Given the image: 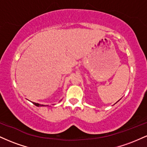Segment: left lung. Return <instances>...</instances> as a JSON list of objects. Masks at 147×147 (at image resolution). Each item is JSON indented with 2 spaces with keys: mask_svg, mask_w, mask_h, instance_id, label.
<instances>
[{
  "mask_svg": "<svg viewBox=\"0 0 147 147\" xmlns=\"http://www.w3.org/2000/svg\"><path fill=\"white\" fill-rule=\"evenodd\" d=\"M117 102H118V101H117ZM117 102H116V103H117ZM116 103H115V104H116Z\"/></svg>",
  "mask_w": 147,
  "mask_h": 147,
  "instance_id": "1",
  "label": "left lung"
}]
</instances>
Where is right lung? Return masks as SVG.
I'll return each mask as SVG.
<instances>
[{
  "instance_id": "right-lung-1",
  "label": "right lung",
  "mask_w": 147,
  "mask_h": 147,
  "mask_svg": "<svg viewBox=\"0 0 147 147\" xmlns=\"http://www.w3.org/2000/svg\"><path fill=\"white\" fill-rule=\"evenodd\" d=\"M33 103V104H34L35 106H48V105H43V104H38V103H35V102H32Z\"/></svg>"
}]
</instances>
